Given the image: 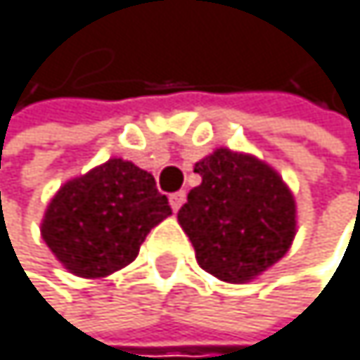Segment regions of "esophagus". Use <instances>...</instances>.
Segmentation results:
<instances>
[{"label":"esophagus","instance_id":"obj_1","mask_svg":"<svg viewBox=\"0 0 360 360\" xmlns=\"http://www.w3.org/2000/svg\"><path fill=\"white\" fill-rule=\"evenodd\" d=\"M184 203H186V192H184V190H179V192L170 194V205H172L174 212H179V207H181Z\"/></svg>","mask_w":360,"mask_h":360}]
</instances>
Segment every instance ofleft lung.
Returning a JSON list of instances; mask_svg holds the SVG:
<instances>
[{
	"instance_id": "obj_1",
	"label": "left lung",
	"mask_w": 360,
	"mask_h": 360,
	"mask_svg": "<svg viewBox=\"0 0 360 360\" xmlns=\"http://www.w3.org/2000/svg\"><path fill=\"white\" fill-rule=\"evenodd\" d=\"M194 172L203 181L190 190L176 219L201 269L240 284L276 264L295 236V201L280 174L227 148L201 159Z\"/></svg>"
}]
</instances>
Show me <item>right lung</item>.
<instances>
[{
    "instance_id": "add662e5",
    "label": "right lung",
    "mask_w": 360,
    "mask_h": 360,
    "mask_svg": "<svg viewBox=\"0 0 360 360\" xmlns=\"http://www.w3.org/2000/svg\"><path fill=\"white\" fill-rule=\"evenodd\" d=\"M170 214L150 172L109 159L56 192L41 233L63 266L80 278H105L131 264L148 231Z\"/></svg>"
}]
</instances>
